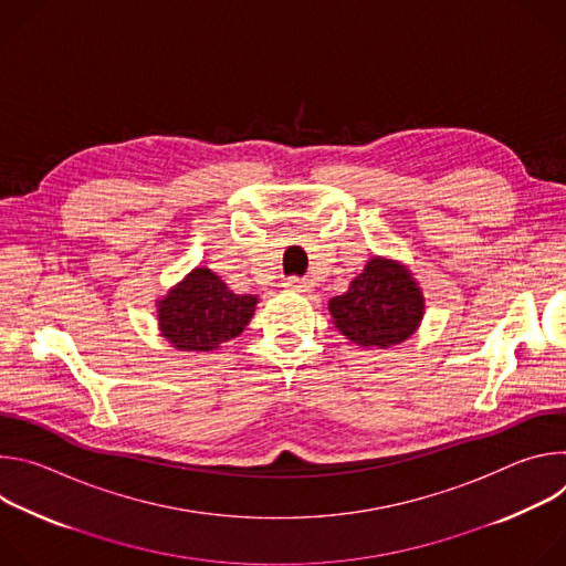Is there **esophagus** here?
<instances>
[{
    "label": "esophagus",
    "instance_id": "34e87169",
    "mask_svg": "<svg viewBox=\"0 0 566 566\" xmlns=\"http://www.w3.org/2000/svg\"><path fill=\"white\" fill-rule=\"evenodd\" d=\"M284 286L289 291H295V293H311L313 291V284L308 280H302V277H289Z\"/></svg>",
    "mask_w": 566,
    "mask_h": 566
}]
</instances>
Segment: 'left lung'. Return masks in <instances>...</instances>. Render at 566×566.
Returning <instances> with one entry per match:
<instances>
[{
  "label": "left lung",
  "instance_id": "left-lung-1",
  "mask_svg": "<svg viewBox=\"0 0 566 566\" xmlns=\"http://www.w3.org/2000/svg\"><path fill=\"white\" fill-rule=\"evenodd\" d=\"M329 311L338 332L352 343L387 349L417 332L426 300L406 266L371 258L349 291L329 300Z\"/></svg>",
  "mask_w": 566,
  "mask_h": 566
}]
</instances>
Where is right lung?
<instances>
[{
	"instance_id": "right-lung-1",
	"label": "right lung",
	"mask_w": 566,
	"mask_h": 566,
	"mask_svg": "<svg viewBox=\"0 0 566 566\" xmlns=\"http://www.w3.org/2000/svg\"><path fill=\"white\" fill-rule=\"evenodd\" d=\"M255 304V295L232 293L210 269H195L158 300V329L179 352H212L247 329Z\"/></svg>"
}]
</instances>
